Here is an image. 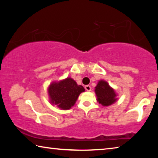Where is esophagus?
Wrapping results in <instances>:
<instances>
[{
	"label": "esophagus",
	"mask_w": 158,
	"mask_h": 158,
	"mask_svg": "<svg viewBox=\"0 0 158 158\" xmlns=\"http://www.w3.org/2000/svg\"><path fill=\"white\" fill-rule=\"evenodd\" d=\"M85 89L87 91H90V90H91V87H90V85H87L85 86Z\"/></svg>",
	"instance_id": "esophagus-1"
}]
</instances>
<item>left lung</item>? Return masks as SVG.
Returning <instances> with one entry per match:
<instances>
[{
    "mask_svg": "<svg viewBox=\"0 0 158 158\" xmlns=\"http://www.w3.org/2000/svg\"><path fill=\"white\" fill-rule=\"evenodd\" d=\"M95 93L98 102L103 106H109L116 101L114 90L109 86L105 81H100L95 87Z\"/></svg>",
    "mask_w": 158,
    "mask_h": 158,
    "instance_id": "1",
    "label": "left lung"
}]
</instances>
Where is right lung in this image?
I'll list each match as a JSON object with an SVG mask.
<instances>
[{"mask_svg":"<svg viewBox=\"0 0 158 158\" xmlns=\"http://www.w3.org/2000/svg\"><path fill=\"white\" fill-rule=\"evenodd\" d=\"M85 90L82 85L75 81L67 78L59 82H53L48 89L51 102L62 109H69L73 106L79 94Z\"/></svg>","mask_w":158,"mask_h":158,"instance_id":"add662e5","label":"right lung"}]
</instances>
